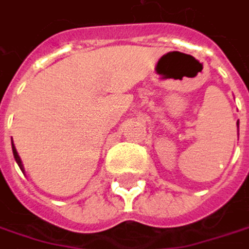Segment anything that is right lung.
<instances>
[{
	"label": "right lung",
	"mask_w": 249,
	"mask_h": 249,
	"mask_svg": "<svg viewBox=\"0 0 249 249\" xmlns=\"http://www.w3.org/2000/svg\"><path fill=\"white\" fill-rule=\"evenodd\" d=\"M11 145H13V154H14V159H16V161H17L18 167H20L21 170H24V169H23V163H21V160H20V156H18V153H17V150H16V147H14L13 141H11Z\"/></svg>",
	"instance_id": "right-lung-1"
}]
</instances>
